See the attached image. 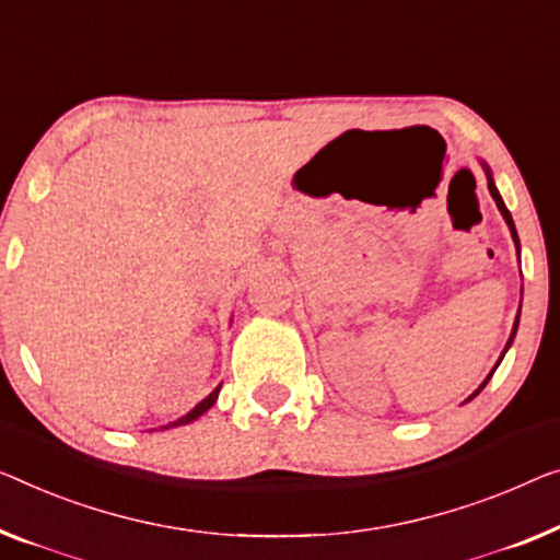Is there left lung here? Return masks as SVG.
Here are the masks:
<instances>
[{
	"mask_svg": "<svg viewBox=\"0 0 560 560\" xmlns=\"http://www.w3.org/2000/svg\"><path fill=\"white\" fill-rule=\"evenodd\" d=\"M486 173H488V190H490V196H493V200H495V203H498V208H500V213H503V219H505V223H508V226H511V233H513V241H515V246H518V233H515V223H513V219H511V211H508V208H505V203H503V198H500V194H498V188H495V183H493V178H490V171L486 168ZM515 331H518V316H515V324H513V334H511V339H508V345H505V352H508V347H511L513 345V337H515ZM503 352V354H505ZM500 360H503V357H500ZM500 364V362H498ZM495 372V370H493ZM493 372H490V377H493ZM488 377V380H490ZM488 380L486 382H482V385H480V389L482 387H486L488 385ZM478 389V392H480ZM478 392H472V397L475 395H478ZM470 397V399H472Z\"/></svg>",
	"mask_w": 560,
	"mask_h": 560,
	"instance_id": "8db88e82",
	"label": "left lung"
}]
</instances>
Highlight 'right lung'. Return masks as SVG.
<instances>
[{
	"mask_svg": "<svg viewBox=\"0 0 560 560\" xmlns=\"http://www.w3.org/2000/svg\"><path fill=\"white\" fill-rule=\"evenodd\" d=\"M219 389H221V387H215V389L211 392V395H208V397L203 399V402H198V405L194 407V410H190L186 417H180V420H178V422H173V424H165V428H178V424H188V422H194L196 417L203 415V412L208 410V407H211V405L215 402V397H219Z\"/></svg>",
	"mask_w": 560,
	"mask_h": 560,
	"instance_id": "1",
	"label": "right lung"
}]
</instances>
